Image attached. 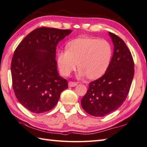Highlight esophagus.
Instances as JSON below:
<instances>
[{"label": "esophagus", "instance_id": "esophagus-1", "mask_svg": "<svg viewBox=\"0 0 147 147\" xmlns=\"http://www.w3.org/2000/svg\"><path fill=\"white\" fill-rule=\"evenodd\" d=\"M77 85V83L76 82H73V81H69L68 83V86L69 87H75Z\"/></svg>", "mask_w": 147, "mask_h": 147}]
</instances>
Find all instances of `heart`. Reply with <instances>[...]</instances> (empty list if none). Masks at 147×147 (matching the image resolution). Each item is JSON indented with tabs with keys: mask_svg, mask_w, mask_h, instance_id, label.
Masks as SVG:
<instances>
[{
	"mask_svg": "<svg viewBox=\"0 0 147 147\" xmlns=\"http://www.w3.org/2000/svg\"><path fill=\"white\" fill-rule=\"evenodd\" d=\"M112 57V47L105 40L81 37L69 41L66 50L58 51L57 62L62 75L68 76L80 67L79 76L98 78L107 70Z\"/></svg>",
	"mask_w": 147,
	"mask_h": 147,
	"instance_id": "obj_1",
	"label": "heart"
}]
</instances>
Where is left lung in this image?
I'll return each mask as SVG.
<instances>
[{"label": "left lung", "mask_w": 147, "mask_h": 147, "mask_svg": "<svg viewBox=\"0 0 147 147\" xmlns=\"http://www.w3.org/2000/svg\"><path fill=\"white\" fill-rule=\"evenodd\" d=\"M114 53L105 74L89 83L81 99L83 110L91 116L102 117L118 109L125 100L134 76V62L125 42L109 32Z\"/></svg>", "instance_id": "1"}]
</instances>
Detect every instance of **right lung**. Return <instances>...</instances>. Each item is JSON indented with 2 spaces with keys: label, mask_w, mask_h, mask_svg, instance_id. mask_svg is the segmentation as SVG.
Segmentation results:
<instances>
[{
  "label": "right lung",
  "mask_w": 147,
  "mask_h": 147,
  "mask_svg": "<svg viewBox=\"0 0 147 147\" xmlns=\"http://www.w3.org/2000/svg\"><path fill=\"white\" fill-rule=\"evenodd\" d=\"M72 32L69 29L37 28L29 33L16 49L11 63L15 95L29 111H49L67 89V82L58 75L56 46Z\"/></svg>",
  "instance_id": "add662e5"
}]
</instances>
